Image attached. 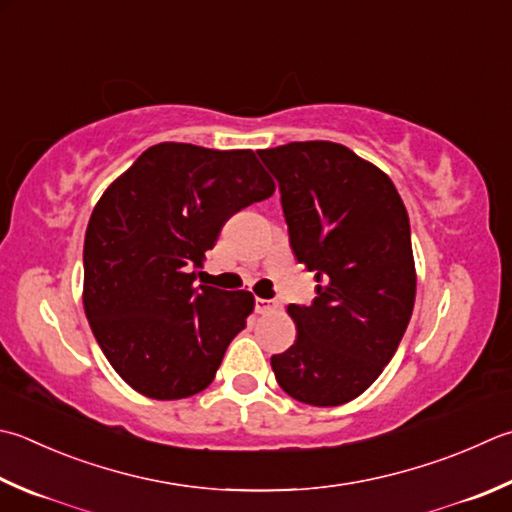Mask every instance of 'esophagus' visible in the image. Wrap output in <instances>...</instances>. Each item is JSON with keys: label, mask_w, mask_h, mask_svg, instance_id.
<instances>
[{"label": "esophagus", "mask_w": 512, "mask_h": 512, "mask_svg": "<svg viewBox=\"0 0 512 512\" xmlns=\"http://www.w3.org/2000/svg\"><path fill=\"white\" fill-rule=\"evenodd\" d=\"M278 310L276 301H267V298H256V312L258 314H272Z\"/></svg>", "instance_id": "1"}]
</instances>
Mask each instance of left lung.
Wrapping results in <instances>:
<instances>
[{"mask_svg": "<svg viewBox=\"0 0 512 512\" xmlns=\"http://www.w3.org/2000/svg\"><path fill=\"white\" fill-rule=\"evenodd\" d=\"M258 156L281 185L294 256L318 283L312 305H287L296 341L272 370L292 399L341 406L379 379L410 323L408 211L388 173L343 144L289 142Z\"/></svg>", "mask_w": 512, "mask_h": 512, "instance_id": "obj_1", "label": "left lung"}]
</instances>
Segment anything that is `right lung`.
I'll use <instances>...</instances> for the list:
<instances>
[{"label":"right lung","mask_w":512,"mask_h":512,"mask_svg":"<svg viewBox=\"0 0 512 512\" xmlns=\"http://www.w3.org/2000/svg\"><path fill=\"white\" fill-rule=\"evenodd\" d=\"M276 185L252 149L153 144L95 205L84 238L82 303L113 370L149 399L176 401L214 381L254 312L245 289L196 287L220 229Z\"/></svg>","instance_id":"obj_1"}]
</instances>
